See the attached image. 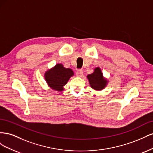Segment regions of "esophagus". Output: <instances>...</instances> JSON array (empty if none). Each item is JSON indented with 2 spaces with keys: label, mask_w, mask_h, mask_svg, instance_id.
I'll return each instance as SVG.
<instances>
[{
  "label": "esophagus",
  "mask_w": 153,
  "mask_h": 153,
  "mask_svg": "<svg viewBox=\"0 0 153 153\" xmlns=\"http://www.w3.org/2000/svg\"><path fill=\"white\" fill-rule=\"evenodd\" d=\"M76 76H82L83 75H84V72H83V71L82 70V69H78V70L76 71Z\"/></svg>",
  "instance_id": "esophagus-1"
}]
</instances>
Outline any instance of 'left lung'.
<instances>
[{"label": "left lung", "mask_w": 153, "mask_h": 153, "mask_svg": "<svg viewBox=\"0 0 153 153\" xmlns=\"http://www.w3.org/2000/svg\"><path fill=\"white\" fill-rule=\"evenodd\" d=\"M90 86L95 91H101L108 84V80L103 77V73L100 68L97 67L94 72L87 76Z\"/></svg>", "instance_id": "left-lung-1"}]
</instances>
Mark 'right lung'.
<instances>
[{"mask_svg": "<svg viewBox=\"0 0 153 153\" xmlns=\"http://www.w3.org/2000/svg\"><path fill=\"white\" fill-rule=\"evenodd\" d=\"M74 75V72L70 68H64L62 64L56 65L45 73V79L48 85L53 90L61 92L68 80Z\"/></svg>", "mask_w": 153, "mask_h": 153, "instance_id": "obj_1", "label": "right lung"}]
</instances>
